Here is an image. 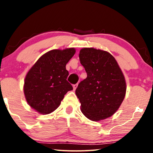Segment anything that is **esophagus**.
I'll list each match as a JSON object with an SVG mask.
<instances>
[{"label":"esophagus","mask_w":153,"mask_h":153,"mask_svg":"<svg viewBox=\"0 0 153 153\" xmlns=\"http://www.w3.org/2000/svg\"><path fill=\"white\" fill-rule=\"evenodd\" d=\"M78 84H75V85H73V90H75V89L77 88V87H78Z\"/></svg>","instance_id":"34e87169"}]
</instances>
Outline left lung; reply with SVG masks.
<instances>
[{"label":"left lung","instance_id":"obj_1","mask_svg":"<svg viewBox=\"0 0 153 153\" xmlns=\"http://www.w3.org/2000/svg\"><path fill=\"white\" fill-rule=\"evenodd\" d=\"M79 58L87 73L75 90L82 113L95 122L110 117L118 110L126 94L122 70L106 51L82 48Z\"/></svg>","mask_w":153,"mask_h":153}]
</instances>
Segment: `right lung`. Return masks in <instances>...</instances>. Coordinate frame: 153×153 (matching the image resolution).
I'll use <instances>...</instances> for the list:
<instances>
[{
	"label": "right lung",
	"instance_id": "obj_1",
	"mask_svg": "<svg viewBox=\"0 0 153 153\" xmlns=\"http://www.w3.org/2000/svg\"><path fill=\"white\" fill-rule=\"evenodd\" d=\"M75 53L74 48L53 50L43 54L26 75L24 92L28 104L42 114L52 113L65 95L73 90L68 82L66 65Z\"/></svg>",
	"mask_w": 153,
	"mask_h": 153
}]
</instances>
